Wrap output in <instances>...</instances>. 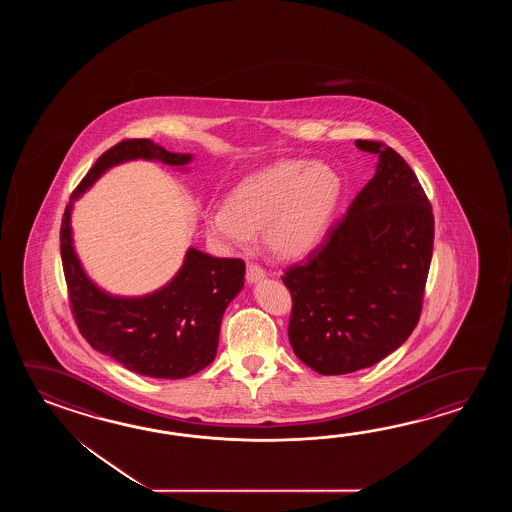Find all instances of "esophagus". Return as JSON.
Instances as JSON below:
<instances>
[{
  "label": "esophagus",
  "instance_id": "esophagus-1",
  "mask_svg": "<svg viewBox=\"0 0 512 512\" xmlns=\"http://www.w3.org/2000/svg\"><path fill=\"white\" fill-rule=\"evenodd\" d=\"M263 278H265V271L261 269L258 263H249L247 265V280H249V283L260 282Z\"/></svg>",
  "mask_w": 512,
  "mask_h": 512
}]
</instances>
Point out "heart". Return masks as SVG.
Wrapping results in <instances>:
<instances>
[{"label": "heart", "mask_w": 512, "mask_h": 512, "mask_svg": "<svg viewBox=\"0 0 512 512\" xmlns=\"http://www.w3.org/2000/svg\"><path fill=\"white\" fill-rule=\"evenodd\" d=\"M342 196L337 170L322 161L289 159L249 175L234 186L227 205L205 212V230L230 251H247L261 232L269 251L296 260L326 234Z\"/></svg>", "instance_id": "b5f03b06"}]
</instances>
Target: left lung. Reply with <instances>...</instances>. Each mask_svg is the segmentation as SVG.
<instances>
[{
	"label": "left lung",
	"instance_id": "8db88e82",
	"mask_svg": "<svg viewBox=\"0 0 512 512\" xmlns=\"http://www.w3.org/2000/svg\"><path fill=\"white\" fill-rule=\"evenodd\" d=\"M344 218L304 263L282 276L291 291L289 342L322 375L370 368L412 335L434 249V214L414 170L390 146Z\"/></svg>",
	"mask_w": 512,
	"mask_h": 512
}]
</instances>
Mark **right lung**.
<instances>
[{
  "instance_id": "right-lung-1",
  "label": "right lung",
  "mask_w": 512,
  "mask_h": 512,
  "mask_svg": "<svg viewBox=\"0 0 512 512\" xmlns=\"http://www.w3.org/2000/svg\"><path fill=\"white\" fill-rule=\"evenodd\" d=\"M146 159L185 168L190 153H172L150 139L115 144L98 157L71 194L60 229V254L69 302L82 337L98 353L153 379H185L216 357L225 309L243 287L245 263L190 247L174 278L144 296H113L87 276L73 245L71 210L109 168Z\"/></svg>"
}]
</instances>
